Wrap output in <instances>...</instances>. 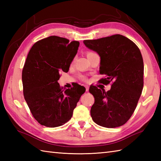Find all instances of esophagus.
Instances as JSON below:
<instances>
[{
	"label": "esophagus",
	"instance_id": "esophagus-1",
	"mask_svg": "<svg viewBox=\"0 0 161 161\" xmlns=\"http://www.w3.org/2000/svg\"><path fill=\"white\" fill-rule=\"evenodd\" d=\"M88 90H89V87H88V86H86V91H88Z\"/></svg>",
	"mask_w": 161,
	"mask_h": 161
}]
</instances>
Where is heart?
Wrapping results in <instances>:
<instances>
[{"mask_svg":"<svg viewBox=\"0 0 161 161\" xmlns=\"http://www.w3.org/2000/svg\"><path fill=\"white\" fill-rule=\"evenodd\" d=\"M95 54V53L93 52H91V51H88V52L87 53V57L90 56V55H91V54ZM81 79H82V80H86V78H85L84 77H81Z\"/></svg>","mask_w":161,"mask_h":161,"instance_id":"obj_1","label":"heart"}]
</instances>
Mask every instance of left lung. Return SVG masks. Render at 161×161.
<instances>
[{"label": "left lung", "mask_w": 161, "mask_h": 161, "mask_svg": "<svg viewBox=\"0 0 161 161\" xmlns=\"http://www.w3.org/2000/svg\"><path fill=\"white\" fill-rule=\"evenodd\" d=\"M88 48L100 57V73L105 75L100 82L108 84L106 92L90 87L95 97L91 115L97 125L118 127L127 122L134 112L143 88L144 64L141 51L132 41L120 35L95 40H84Z\"/></svg>", "instance_id": "8db88e82"}]
</instances>
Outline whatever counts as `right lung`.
Returning a JSON list of instances; mask_svg holds the SVG:
<instances>
[{
  "label": "right lung",
  "instance_id": "1",
  "mask_svg": "<svg viewBox=\"0 0 161 161\" xmlns=\"http://www.w3.org/2000/svg\"><path fill=\"white\" fill-rule=\"evenodd\" d=\"M80 42L50 36L36 42L30 49L22 71L24 98L40 125L57 127L72 118L84 93L79 84L64 89L57 81L59 72H67L77 53Z\"/></svg>",
  "mask_w": 161,
  "mask_h": 161
}]
</instances>
